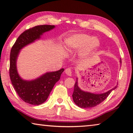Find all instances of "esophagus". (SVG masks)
I'll return each mask as SVG.
<instances>
[{"label": "esophagus", "instance_id": "1", "mask_svg": "<svg viewBox=\"0 0 133 133\" xmlns=\"http://www.w3.org/2000/svg\"><path fill=\"white\" fill-rule=\"evenodd\" d=\"M65 73H66V75H67L68 76H71V70L70 68H67L66 70H65Z\"/></svg>", "mask_w": 133, "mask_h": 133}]
</instances>
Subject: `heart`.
Instances as JSON below:
<instances>
[{
    "mask_svg": "<svg viewBox=\"0 0 133 133\" xmlns=\"http://www.w3.org/2000/svg\"><path fill=\"white\" fill-rule=\"evenodd\" d=\"M100 46L98 38L91 37L84 33H78L69 36L64 40L66 50L70 53L82 49L80 56L83 58L89 57L93 55Z\"/></svg>",
    "mask_w": 133,
    "mask_h": 133,
    "instance_id": "1",
    "label": "heart"
}]
</instances>
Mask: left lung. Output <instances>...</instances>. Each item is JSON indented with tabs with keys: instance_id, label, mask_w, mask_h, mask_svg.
Listing matches in <instances>:
<instances>
[{
	"instance_id": "left-lung-1",
	"label": "left lung",
	"mask_w": 133,
	"mask_h": 133,
	"mask_svg": "<svg viewBox=\"0 0 133 133\" xmlns=\"http://www.w3.org/2000/svg\"><path fill=\"white\" fill-rule=\"evenodd\" d=\"M120 62L121 64V59ZM117 85L108 91L105 92V93L101 94L92 93L90 92L83 91L78 87V79L77 78V80H76L75 84L73 95H72L73 102L77 106L83 108V109L94 107L103 102L109 96L110 93L113 90L117 88Z\"/></svg>"
}]
</instances>
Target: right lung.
I'll return each mask as SVG.
<instances>
[{
	"label": "right lung",
	"mask_w": 133,
	"mask_h": 133,
	"mask_svg": "<svg viewBox=\"0 0 133 133\" xmlns=\"http://www.w3.org/2000/svg\"><path fill=\"white\" fill-rule=\"evenodd\" d=\"M55 28L54 25H40L29 29L19 36L11 49L9 69L11 82L20 98L29 104L38 105L46 102L64 69L47 72L34 80H24L17 72L16 63L18 56L24 47L39 40L43 33Z\"/></svg>",
	"instance_id": "right-lung-1"
}]
</instances>
